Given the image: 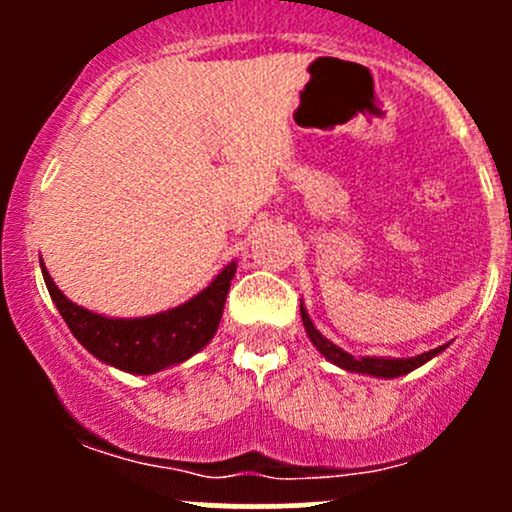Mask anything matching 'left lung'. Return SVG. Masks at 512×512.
I'll list each match as a JSON object with an SVG mask.
<instances>
[{
  "label": "left lung",
  "mask_w": 512,
  "mask_h": 512,
  "mask_svg": "<svg viewBox=\"0 0 512 512\" xmlns=\"http://www.w3.org/2000/svg\"><path fill=\"white\" fill-rule=\"evenodd\" d=\"M301 317H303V327L305 332H308L310 342L317 351H320L322 356L327 358V361L334 363V366L349 370V373H358V375H370V378H385V380H392V378H399V375H407L411 370H416L419 366H424V363L431 361V358H436L438 354H443L445 349H448V344L438 346V349H431V351H424V354L419 356H411V358H390V356H354L349 354V351H344L342 346H337L330 339L325 337L317 327L313 325V320H310L308 310H305V305L301 301Z\"/></svg>",
  "instance_id": "8db88e82"
}]
</instances>
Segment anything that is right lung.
Returning a JSON list of instances; mask_svg holds the SVG:
<instances>
[{
  "mask_svg": "<svg viewBox=\"0 0 512 512\" xmlns=\"http://www.w3.org/2000/svg\"><path fill=\"white\" fill-rule=\"evenodd\" d=\"M45 286L62 320L91 356L122 373L154 375L190 361L214 339L238 262H228L190 301L156 315L108 317L69 301L40 260Z\"/></svg>",
  "mask_w": 512,
  "mask_h": 512,
  "instance_id": "1",
  "label": "right lung"
}]
</instances>
